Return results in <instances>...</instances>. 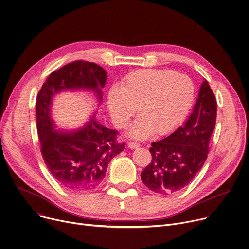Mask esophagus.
Returning a JSON list of instances; mask_svg holds the SVG:
<instances>
[{
  "label": "esophagus",
  "mask_w": 249,
  "mask_h": 249,
  "mask_svg": "<svg viewBox=\"0 0 249 249\" xmlns=\"http://www.w3.org/2000/svg\"><path fill=\"white\" fill-rule=\"evenodd\" d=\"M127 146L130 148V149H135V148H139L140 147V144L136 143V142H129L127 144Z\"/></svg>",
  "instance_id": "1"
}]
</instances>
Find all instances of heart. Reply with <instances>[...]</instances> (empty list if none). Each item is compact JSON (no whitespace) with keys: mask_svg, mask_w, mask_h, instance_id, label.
<instances>
[{"mask_svg":"<svg viewBox=\"0 0 249 249\" xmlns=\"http://www.w3.org/2000/svg\"><path fill=\"white\" fill-rule=\"evenodd\" d=\"M192 80L170 70L143 69L130 73L120 87L107 94V108L114 124L124 127L136 110L141 115L128 130L137 140L172 130L194 101Z\"/></svg>","mask_w":249,"mask_h":249,"instance_id":"obj_1","label":"heart"}]
</instances>
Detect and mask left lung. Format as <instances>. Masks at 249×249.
Wrapping results in <instances>:
<instances>
[{
  "label": "left lung",
  "mask_w": 249,
  "mask_h": 249,
  "mask_svg": "<svg viewBox=\"0 0 249 249\" xmlns=\"http://www.w3.org/2000/svg\"><path fill=\"white\" fill-rule=\"evenodd\" d=\"M216 119V100L207 80L202 83L193 112L167 137L151 143L152 160L142 172L143 184L168 195L185 188L201 170Z\"/></svg>",
  "instance_id": "left-lung-1"
}]
</instances>
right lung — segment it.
Here are the masks:
<instances>
[{
    "label": "right lung",
    "mask_w": 249,
    "mask_h": 249,
    "mask_svg": "<svg viewBox=\"0 0 249 249\" xmlns=\"http://www.w3.org/2000/svg\"><path fill=\"white\" fill-rule=\"evenodd\" d=\"M107 73L93 62L78 60L52 72L36 98V125L41 154L59 185L71 191L96 188L105 178L109 161L124 149L116 142L118 131L95 120L75 129H56L52 100L63 91H89L102 103Z\"/></svg>",
    "instance_id": "right-lung-1"
}]
</instances>
